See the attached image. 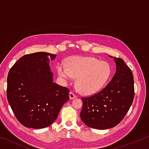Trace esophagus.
I'll return each instance as SVG.
<instances>
[{"instance_id":"esophagus-1","label":"esophagus","mask_w":149,"mask_h":149,"mask_svg":"<svg viewBox=\"0 0 149 149\" xmlns=\"http://www.w3.org/2000/svg\"><path fill=\"white\" fill-rule=\"evenodd\" d=\"M77 97V95H75L74 93H73L72 91H70V99H75V98Z\"/></svg>"}]
</instances>
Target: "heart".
<instances>
[{
	"label": "heart",
	"mask_w": 149,
	"mask_h": 149,
	"mask_svg": "<svg viewBox=\"0 0 149 149\" xmlns=\"http://www.w3.org/2000/svg\"><path fill=\"white\" fill-rule=\"evenodd\" d=\"M58 74L65 81L77 77V87L82 94L90 95L101 90L111 75L110 65L106 62L93 57L72 56L68 65L60 63L57 67Z\"/></svg>",
	"instance_id": "obj_1"
}]
</instances>
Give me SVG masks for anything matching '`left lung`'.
Masks as SVG:
<instances>
[{
  "label": "left lung",
  "mask_w": 149,
  "mask_h": 149,
  "mask_svg": "<svg viewBox=\"0 0 149 149\" xmlns=\"http://www.w3.org/2000/svg\"><path fill=\"white\" fill-rule=\"evenodd\" d=\"M110 58H113L109 56ZM116 71L99 93L82 98L81 120L88 127L107 130L117 125L129 110L134 99L132 70L122 58H114Z\"/></svg>",
  "instance_id": "8db88e82"
}]
</instances>
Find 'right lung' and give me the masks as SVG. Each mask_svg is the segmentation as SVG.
<instances>
[{
    "mask_svg": "<svg viewBox=\"0 0 149 149\" xmlns=\"http://www.w3.org/2000/svg\"><path fill=\"white\" fill-rule=\"evenodd\" d=\"M56 57L45 52L26 54L10 70L7 99L17 120L25 127H49L68 101L70 90L53 82L49 62Z\"/></svg>",
    "mask_w": 149,
    "mask_h": 149,
    "instance_id": "1",
    "label": "right lung"
}]
</instances>
